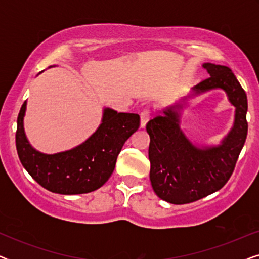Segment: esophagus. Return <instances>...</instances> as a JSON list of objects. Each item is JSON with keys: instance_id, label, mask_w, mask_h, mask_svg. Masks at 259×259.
Returning a JSON list of instances; mask_svg holds the SVG:
<instances>
[{"instance_id": "esophagus-1", "label": "esophagus", "mask_w": 259, "mask_h": 259, "mask_svg": "<svg viewBox=\"0 0 259 259\" xmlns=\"http://www.w3.org/2000/svg\"><path fill=\"white\" fill-rule=\"evenodd\" d=\"M148 120H150V112L144 111L140 114V128H145V127H146Z\"/></svg>"}]
</instances>
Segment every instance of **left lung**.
<instances>
[{"label":"left lung","mask_w":259,"mask_h":259,"mask_svg":"<svg viewBox=\"0 0 259 259\" xmlns=\"http://www.w3.org/2000/svg\"><path fill=\"white\" fill-rule=\"evenodd\" d=\"M203 68L208 79L161 109L160 115L146 125L152 187L160 199L176 205L192 203L221 190L232 175L247 134V98L235 74L229 67L211 62L203 63ZM215 89L225 91L235 107L234 125L219 144H197L180 127L182 113L190 100Z\"/></svg>","instance_id":"8db88e82"}]
</instances>
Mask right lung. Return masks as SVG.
<instances>
[{
    "label": "right lung",
    "instance_id": "1",
    "mask_svg": "<svg viewBox=\"0 0 259 259\" xmlns=\"http://www.w3.org/2000/svg\"><path fill=\"white\" fill-rule=\"evenodd\" d=\"M24 101L17 116L16 150L21 164L35 182L53 193L82 194L104 185L114 171L116 158L126 140L139 128L136 113L102 109L101 123L82 144L54 154L31 146L24 132Z\"/></svg>",
    "mask_w": 259,
    "mask_h": 259
}]
</instances>
